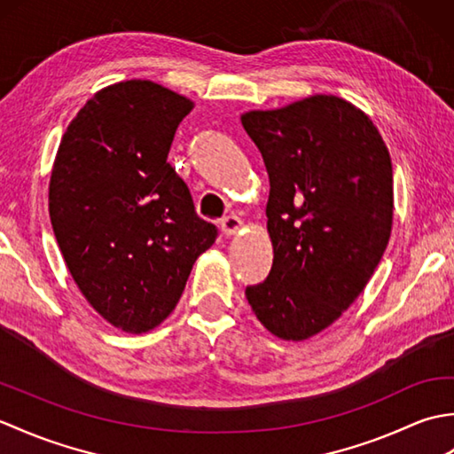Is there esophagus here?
I'll return each instance as SVG.
<instances>
[{"instance_id":"1","label":"esophagus","mask_w":454,"mask_h":454,"mask_svg":"<svg viewBox=\"0 0 454 454\" xmlns=\"http://www.w3.org/2000/svg\"><path fill=\"white\" fill-rule=\"evenodd\" d=\"M220 228H222V232H224V236H228V238L236 236L239 232V228H242V220L234 215H228L220 220Z\"/></svg>"}]
</instances>
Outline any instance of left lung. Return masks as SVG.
I'll use <instances>...</instances> for the list:
<instances>
[{
    "label": "left lung",
    "instance_id": "8db88e82",
    "mask_svg": "<svg viewBox=\"0 0 454 454\" xmlns=\"http://www.w3.org/2000/svg\"><path fill=\"white\" fill-rule=\"evenodd\" d=\"M242 124L269 173L273 267L247 286L257 320L302 341L363 293L388 246L394 191L387 144L372 121L335 95H312Z\"/></svg>",
    "mask_w": 454,
    "mask_h": 454
}]
</instances>
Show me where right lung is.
<instances>
[{
  "mask_svg": "<svg viewBox=\"0 0 454 454\" xmlns=\"http://www.w3.org/2000/svg\"><path fill=\"white\" fill-rule=\"evenodd\" d=\"M192 101L148 80L98 91L58 148L48 210L82 294L129 333L173 312L218 230L202 220L168 153Z\"/></svg>",
  "mask_w": 454,
  "mask_h": 454,
  "instance_id": "add662e5",
  "label": "right lung"
}]
</instances>
